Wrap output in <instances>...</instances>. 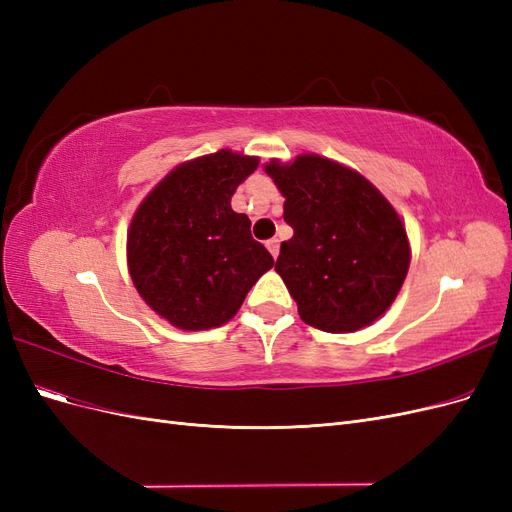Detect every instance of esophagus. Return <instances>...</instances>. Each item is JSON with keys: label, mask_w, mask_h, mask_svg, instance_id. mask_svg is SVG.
<instances>
[{"label": "esophagus", "mask_w": 512, "mask_h": 512, "mask_svg": "<svg viewBox=\"0 0 512 512\" xmlns=\"http://www.w3.org/2000/svg\"><path fill=\"white\" fill-rule=\"evenodd\" d=\"M267 250L271 252L273 258H277V254H280V241H277L275 237L269 239V241H267Z\"/></svg>", "instance_id": "obj_1"}]
</instances>
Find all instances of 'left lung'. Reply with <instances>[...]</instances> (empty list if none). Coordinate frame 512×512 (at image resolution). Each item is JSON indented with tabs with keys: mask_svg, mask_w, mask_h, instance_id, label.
<instances>
[{
	"mask_svg": "<svg viewBox=\"0 0 512 512\" xmlns=\"http://www.w3.org/2000/svg\"><path fill=\"white\" fill-rule=\"evenodd\" d=\"M267 175L284 194L294 230L275 271L309 327L352 333L395 301L410 267V245L397 211L374 185L333 160L305 153L271 160Z\"/></svg>",
	"mask_w": 512,
	"mask_h": 512,
	"instance_id": "8db88e82",
	"label": "left lung"
}]
</instances>
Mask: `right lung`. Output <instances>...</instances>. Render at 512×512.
<instances>
[{"label": "right lung", "mask_w": 512, "mask_h": 512, "mask_svg": "<svg viewBox=\"0 0 512 512\" xmlns=\"http://www.w3.org/2000/svg\"><path fill=\"white\" fill-rule=\"evenodd\" d=\"M258 158L222 149L168 173L134 213L128 267L153 312L185 331L220 327L273 256L250 232L230 198Z\"/></svg>", "instance_id": "add662e5"}]
</instances>
